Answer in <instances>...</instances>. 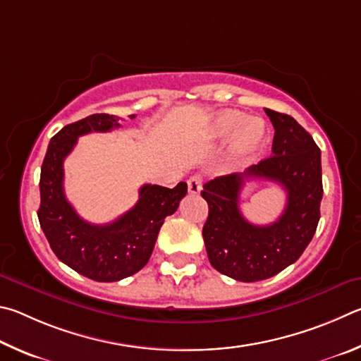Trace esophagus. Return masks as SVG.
I'll use <instances>...</instances> for the list:
<instances>
[{
    "label": "esophagus",
    "mask_w": 361,
    "mask_h": 361,
    "mask_svg": "<svg viewBox=\"0 0 361 361\" xmlns=\"http://www.w3.org/2000/svg\"><path fill=\"white\" fill-rule=\"evenodd\" d=\"M187 184H188V192H190L192 195H197L201 190V185H203V179H201L200 174H195L190 177V179H188Z\"/></svg>",
    "instance_id": "34e87169"
}]
</instances>
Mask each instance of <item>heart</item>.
I'll use <instances>...</instances> for the list:
<instances>
[{"instance_id": "1", "label": "heart", "mask_w": 361, "mask_h": 361, "mask_svg": "<svg viewBox=\"0 0 361 361\" xmlns=\"http://www.w3.org/2000/svg\"><path fill=\"white\" fill-rule=\"evenodd\" d=\"M231 149L236 155H249L262 147L267 137V126L260 118H250L244 112L236 109H225L217 112L212 117L209 125V133L212 137L225 139L231 135Z\"/></svg>"}]
</instances>
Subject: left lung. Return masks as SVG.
Here are the masks:
<instances>
[{
    "instance_id": "obj_1",
    "label": "left lung",
    "mask_w": 361,
    "mask_h": 361,
    "mask_svg": "<svg viewBox=\"0 0 361 361\" xmlns=\"http://www.w3.org/2000/svg\"><path fill=\"white\" fill-rule=\"evenodd\" d=\"M274 126L273 155L245 173L216 177L201 197L209 216L203 238L209 262L219 273L241 282H257L281 273L301 257L320 219V149L312 136L287 114L264 109ZM268 178L288 192L283 216L269 226L247 223L238 211L243 179Z\"/></svg>"
}]
</instances>
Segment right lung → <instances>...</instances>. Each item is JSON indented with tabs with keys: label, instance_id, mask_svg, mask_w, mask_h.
<instances>
[{
	"label": "right lung",
	"instance_id": "obj_1",
	"mask_svg": "<svg viewBox=\"0 0 361 361\" xmlns=\"http://www.w3.org/2000/svg\"><path fill=\"white\" fill-rule=\"evenodd\" d=\"M118 117L93 114L69 123L50 139L41 168V228L59 260L97 282H116L133 276L147 264L164 217L177 211L187 195V184L174 188L145 184L137 203L128 212L106 225L85 222L69 204L63 190V161L78 137L87 133L118 128Z\"/></svg>",
	"mask_w": 361,
	"mask_h": 361
}]
</instances>
